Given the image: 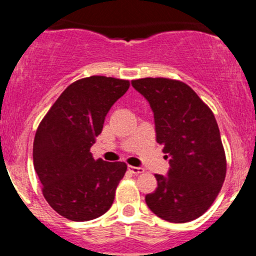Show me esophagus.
<instances>
[{
    "label": "esophagus",
    "instance_id": "34e87169",
    "mask_svg": "<svg viewBox=\"0 0 256 256\" xmlns=\"http://www.w3.org/2000/svg\"><path fill=\"white\" fill-rule=\"evenodd\" d=\"M128 171L131 172V174H144V170L142 167H135V166H128Z\"/></svg>",
    "mask_w": 256,
    "mask_h": 256
}]
</instances>
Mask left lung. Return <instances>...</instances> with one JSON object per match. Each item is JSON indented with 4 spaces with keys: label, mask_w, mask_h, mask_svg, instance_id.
Masks as SVG:
<instances>
[{
    "label": "left lung",
    "mask_w": 256,
    "mask_h": 256,
    "mask_svg": "<svg viewBox=\"0 0 256 256\" xmlns=\"http://www.w3.org/2000/svg\"><path fill=\"white\" fill-rule=\"evenodd\" d=\"M132 86L148 102L157 144L170 158L167 176L144 197L148 208L171 223L194 220L208 210L226 180V161L213 112L194 90L178 80L144 78Z\"/></svg>",
    "instance_id": "obj_1"
}]
</instances>
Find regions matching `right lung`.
<instances>
[{
  "instance_id": "obj_1",
  "label": "right lung",
  "mask_w": 256,
  "mask_h": 256,
  "mask_svg": "<svg viewBox=\"0 0 256 256\" xmlns=\"http://www.w3.org/2000/svg\"><path fill=\"white\" fill-rule=\"evenodd\" d=\"M128 80L92 76L74 82L40 121L33 164L52 208L66 219L86 222L109 210L124 162L94 160L90 147L112 106L128 92Z\"/></svg>"
}]
</instances>
